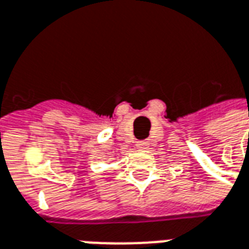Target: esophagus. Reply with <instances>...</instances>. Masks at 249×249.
Returning a JSON list of instances; mask_svg holds the SVG:
<instances>
[{
  "instance_id": "34e87169",
  "label": "esophagus",
  "mask_w": 249,
  "mask_h": 249,
  "mask_svg": "<svg viewBox=\"0 0 249 249\" xmlns=\"http://www.w3.org/2000/svg\"><path fill=\"white\" fill-rule=\"evenodd\" d=\"M148 144H149V142H146V140H140V142H136V148H138V149H146V148H148Z\"/></svg>"
}]
</instances>
